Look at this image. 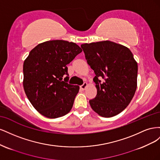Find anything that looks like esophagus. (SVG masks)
I'll use <instances>...</instances> for the list:
<instances>
[{"mask_svg": "<svg viewBox=\"0 0 160 160\" xmlns=\"http://www.w3.org/2000/svg\"><path fill=\"white\" fill-rule=\"evenodd\" d=\"M87 87H88V83H84L83 85L80 86V88H81V89H82L83 90H85L86 89Z\"/></svg>", "mask_w": 160, "mask_h": 160, "instance_id": "esophagus-1", "label": "esophagus"}]
</instances>
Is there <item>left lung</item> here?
I'll return each mask as SVG.
<instances>
[{
	"label": "left lung",
	"mask_w": 160,
	"mask_h": 160,
	"mask_svg": "<svg viewBox=\"0 0 160 160\" xmlns=\"http://www.w3.org/2000/svg\"><path fill=\"white\" fill-rule=\"evenodd\" d=\"M95 72L97 95L89 101L95 112L111 118L123 111L137 89L138 63L128 47L109 41L81 45ZM103 78V83L100 79Z\"/></svg>",
	"instance_id": "1"
}]
</instances>
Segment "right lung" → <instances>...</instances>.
<instances>
[{
    "label": "right lung",
    "mask_w": 160,
    "mask_h": 160,
    "mask_svg": "<svg viewBox=\"0 0 160 160\" xmlns=\"http://www.w3.org/2000/svg\"><path fill=\"white\" fill-rule=\"evenodd\" d=\"M82 52L76 43L48 41L32 49L23 64V88L27 98L38 113L50 119L64 116L72 109L78 85L69 79L67 65Z\"/></svg>",
    "instance_id": "right-lung-1"
}]
</instances>
